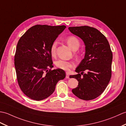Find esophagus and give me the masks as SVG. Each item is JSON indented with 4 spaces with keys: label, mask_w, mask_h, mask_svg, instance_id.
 <instances>
[{
    "label": "esophagus",
    "mask_w": 126,
    "mask_h": 126,
    "mask_svg": "<svg viewBox=\"0 0 126 126\" xmlns=\"http://www.w3.org/2000/svg\"><path fill=\"white\" fill-rule=\"evenodd\" d=\"M69 74L68 73H66V78H67V79H68V78H69Z\"/></svg>",
    "instance_id": "1"
}]
</instances>
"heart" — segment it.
Here are the masks:
<instances>
[{"label": "heart", "mask_w": 126, "mask_h": 126, "mask_svg": "<svg viewBox=\"0 0 126 126\" xmlns=\"http://www.w3.org/2000/svg\"><path fill=\"white\" fill-rule=\"evenodd\" d=\"M66 41L68 45L71 48H72L74 51L77 50L80 45V42L78 38H77L75 36H69L66 39ZM57 42L54 41L52 43L51 47H50V51H51V53L52 55H55L56 53V49H57ZM77 57H79V54L76 53L75 54ZM55 65L58 68H60L63 69V70H65L66 71H68L73 67L74 66V63L71 62V61H66L64 60H58L56 61Z\"/></svg>", "instance_id": "obj_1"}]
</instances>
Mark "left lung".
<instances>
[{"mask_svg": "<svg viewBox=\"0 0 126 126\" xmlns=\"http://www.w3.org/2000/svg\"><path fill=\"white\" fill-rule=\"evenodd\" d=\"M68 29L82 39L86 46L85 58L75 70L78 74L69 76L79 81L72 92L80 99H94L104 92L111 77L113 54L110 44L105 36L94 27L81 26Z\"/></svg>", "mask_w": 126, "mask_h": 126, "instance_id": "1", "label": "left lung"}]
</instances>
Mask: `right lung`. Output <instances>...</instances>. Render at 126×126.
Returning <instances> with one entry per match:
<instances>
[{
	"label": "right lung",
	"instance_id": "1",
	"mask_svg": "<svg viewBox=\"0 0 126 126\" xmlns=\"http://www.w3.org/2000/svg\"><path fill=\"white\" fill-rule=\"evenodd\" d=\"M66 27L36 25L19 39L15 55L16 79L21 91L29 98L36 101L47 98L59 81L65 78L63 69H52L50 47Z\"/></svg>",
	"mask_w": 126,
	"mask_h": 126
}]
</instances>
